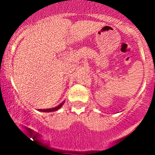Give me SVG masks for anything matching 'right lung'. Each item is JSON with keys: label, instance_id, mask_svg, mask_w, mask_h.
I'll list each match as a JSON object with an SVG mask.
<instances>
[{"label": "right lung", "instance_id": "obj_1", "mask_svg": "<svg viewBox=\"0 0 155 155\" xmlns=\"http://www.w3.org/2000/svg\"><path fill=\"white\" fill-rule=\"evenodd\" d=\"M64 103V101L62 104H61L60 105L58 106V107H54V108H52V109H39V111H41V112H53V111H56L58 110V109H60L61 107H62V105H63V104Z\"/></svg>", "mask_w": 155, "mask_h": 155}]
</instances>
